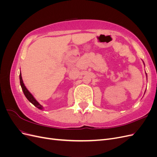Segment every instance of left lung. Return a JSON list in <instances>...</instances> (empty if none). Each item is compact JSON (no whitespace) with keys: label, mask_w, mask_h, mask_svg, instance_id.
Here are the masks:
<instances>
[{"label":"left lung","mask_w":157,"mask_h":157,"mask_svg":"<svg viewBox=\"0 0 157 157\" xmlns=\"http://www.w3.org/2000/svg\"><path fill=\"white\" fill-rule=\"evenodd\" d=\"M143 63H144V65H145V63H144V61H143ZM145 74H146V76H147V73H145ZM145 91H146V90H145ZM145 94V93H144Z\"/></svg>","instance_id":"left-lung-1"}]
</instances>
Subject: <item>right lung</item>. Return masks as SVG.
I'll list each match as a JSON object with an SVG mask.
<instances>
[{"mask_svg":"<svg viewBox=\"0 0 157 157\" xmlns=\"http://www.w3.org/2000/svg\"><path fill=\"white\" fill-rule=\"evenodd\" d=\"M20 80L21 87L22 88L23 94H24L26 98L33 104V105H34L36 107L40 109V110H43V109H44L43 106L41 105L40 104L36 101V99L35 98V97L33 96V94L29 91V90H27V88L25 86V84H24V83H23V81L22 77H21V73L20 74Z\"/></svg>","mask_w":157,"mask_h":157,"instance_id":"right-lung-1","label":"right lung"}]
</instances>
